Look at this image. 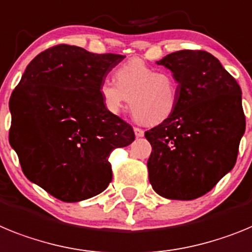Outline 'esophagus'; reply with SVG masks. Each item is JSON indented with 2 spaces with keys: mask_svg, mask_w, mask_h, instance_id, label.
<instances>
[{
  "mask_svg": "<svg viewBox=\"0 0 252 252\" xmlns=\"http://www.w3.org/2000/svg\"><path fill=\"white\" fill-rule=\"evenodd\" d=\"M134 134L137 138H142V137L144 135V130L141 128H134Z\"/></svg>",
  "mask_w": 252,
  "mask_h": 252,
  "instance_id": "34e87169",
  "label": "esophagus"
}]
</instances>
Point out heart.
Returning a JSON list of instances; mask_svg holds the SVG:
<instances>
[{
	"mask_svg": "<svg viewBox=\"0 0 252 252\" xmlns=\"http://www.w3.org/2000/svg\"><path fill=\"white\" fill-rule=\"evenodd\" d=\"M114 77L115 82L104 80L99 86L102 105L110 114H119L128 99L135 119L148 126L163 123L176 111L179 84L170 72L133 58L118 65Z\"/></svg>",
	"mask_w": 252,
	"mask_h": 252,
	"instance_id": "b5f03b06",
	"label": "heart"
}]
</instances>
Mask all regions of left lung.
<instances>
[{"label": "left lung", "mask_w": 252, "mask_h": 252, "mask_svg": "<svg viewBox=\"0 0 252 252\" xmlns=\"http://www.w3.org/2000/svg\"><path fill=\"white\" fill-rule=\"evenodd\" d=\"M156 63L178 81L179 102L170 119L144 133L150 183L163 198L192 200L235 166L246 126L241 87L204 50H179Z\"/></svg>", "instance_id": "obj_1"}]
</instances>
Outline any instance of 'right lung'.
Returning a JSON list of instances; mask_svg holds the SVG:
<instances>
[{"instance_id":"1","label":"right lung","mask_w":252,"mask_h":252,"mask_svg":"<svg viewBox=\"0 0 252 252\" xmlns=\"http://www.w3.org/2000/svg\"><path fill=\"white\" fill-rule=\"evenodd\" d=\"M123 60L57 45L28 64L11 95V147L26 178L62 202L104 191L113 179L111 151L134 141L132 126L106 111L99 95Z\"/></svg>"}]
</instances>
